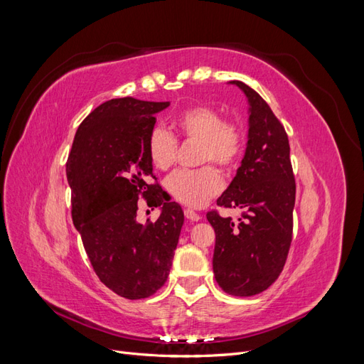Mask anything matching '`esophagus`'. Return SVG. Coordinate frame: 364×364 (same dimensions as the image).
Returning <instances> with one entry per match:
<instances>
[{"label": "esophagus", "mask_w": 364, "mask_h": 364, "mask_svg": "<svg viewBox=\"0 0 364 364\" xmlns=\"http://www.w3.org/2000/svg\"><path fill=\"white\" fill-rule=\"evenodd\" d=\"M183 214H185L186 218L190 220V222H199V220H200V215L197 214L196 211H193V209H185Z\"/></svg>", "instance_id": "34e87169"}]
</instances>
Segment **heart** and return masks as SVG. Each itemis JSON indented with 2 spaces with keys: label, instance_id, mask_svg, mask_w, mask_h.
Returning a JSON list of instances; mask_svg holds the SVG:
<instances>
[{
  "label": "heart",
  "instance_id": "heart-1",
  "mask_svg": "<svg viewBox=\"0 0 364 364\" xmlns=\"http://www.w3.org/2000/svg\"><path fill=\"white\" fill-rule=\"evenodd\" d=\"M173 129L183 139L200 142V159L214 161L223 168H232L245 149V134L235 123L225 121L215 107L197 105L185 109L173 119ZM178 141L165 129L151 130L147 155L156 170H168L176 161ZM223 188L222 176L208 165L199 170H178L165 179V190L186 206L199 208Z\"/></svg>",
  "mask_w": 364,
  "mask_h": 364
}]
</instances>
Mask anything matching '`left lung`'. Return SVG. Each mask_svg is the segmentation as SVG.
I'll return each mask as SVG.
<instances>
[{"label": "left lung", "mask_w": 364, "mask_h": 364, "mask_svg": "<svg viewBox=\"0 0 364 364\" xmlns=\"http://www.w3.org/2000/svg\"><path fill=\"white\" fill-rule=\"evenodd\" d=\"M247 98V142L235 178L217 205L241 211L238 223L208 213L215 230L213 270L222 290L255 296L267 290L284 269L291 243L296 185L290 144L282 124L262 97L240 80Z\"/></svg>", "instance_id": "obj_1"}]
</instances>
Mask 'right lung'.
<instances>
[{"instance_id":"add662e5","label":"right lung","mask_w":364,"mask_h":364,"mask_svg":"<svg viewBox=\"0 0 364 364\" xmlns=\"http://www.w3.org/2000/svg\"><path fill=\"white\" fill-rule=\"evenodd\" d=\"M168 106L132 97L100 105L77 129L67 162L73 222L87 258L106 287L130 301L167 281L183 225L181 205L165 202L151 183L147 155L155 115ZM139 195L161 209L155 224L137 223Z\"/></svg>"}]
</instances>
